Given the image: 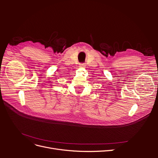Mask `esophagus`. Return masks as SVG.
<instances>
[{"instance_id":"1","label":"esophagus","mask_w":158,"mask_h":158,"mask_svg":"<svg viewBox=\"0 0 158 158\" xmlns=\"http://www.w3.org/2000/svg\"><path fill=\"white\" fill-rule=\"evenodd\" d=\"M85 65L84 64H79V67L80 68H84L85 67Z\"/></svg>"}]
</instances>
